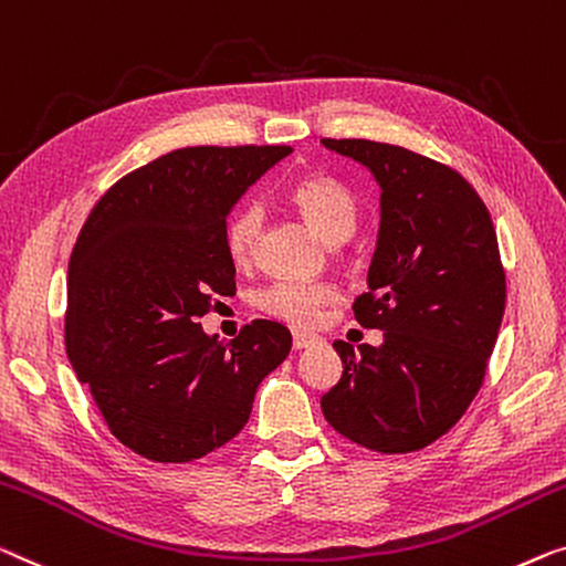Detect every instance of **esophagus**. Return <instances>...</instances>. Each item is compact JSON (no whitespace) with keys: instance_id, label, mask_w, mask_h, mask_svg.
Returning a JSON list of instances; mask_svg holds the SVG:
<instances>
[{"instance_id":"obj_1","label":"esophagus","mask_w":566,"mask_h":566,"mask_svg":"<svg viewBox=\"0 0 566 566\" xmlns=\"http://www.w3.org/2000/svg\"><path fill=\"white\" fill-rule=\"evenodd\" d=\"M312 343H317L315 335H307V333H294V335H292V348H294V350L310 348Z\"/></svg>"}]
</instances>
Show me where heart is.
Instances as JSON below:
<instances>
[{
    "instance_id": "heart-1",
    "label": "heart",
    "mask_w": 566,
    "mask_h": 566,
    "mask_svg": "<svg viewBox=\"0 0 566 566\" xmlns=\"http://www.w3.org/2000/svg\"><path fill=\"white\" fill-rule=\"evenodd\" d=\"M294 208L325 241L340 243L350 239L358 226V202L340 180L325 175L305 177L290 190ZM264 223L259 202H241L226 218L223 239L226 251L235 264H247L254 256L256 241ZM256 307L266 315L294 327H310L323 307L335 302V286L327 282L280 280L256 292Z\"/></svg>"
}]
</instances>
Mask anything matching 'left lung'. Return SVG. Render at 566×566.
<instances>
[{"label":"left lung","instance_id":"left-lung-1","mask_svg":"<svg viewBox=\"0 0 566 566\" xmlns=\"http://www.w3.org/2000/svg\"><path fill=\"white\" fill-rule=\"evenodd\" d=\"M381 185L368 292L353 315L384 345L337 340L343 376L323 396L337 434L366 450H424L458 424L485 381L505 310L493 218L450 165L368 139H323Z\"/></svg>","mask_w":566,"mask_h":566}]
</instances>
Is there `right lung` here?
<instances>
[{"label":"right lung","mask_w":566,"mask_h":566,"mask_svg":"<svg viewBox=\"0 0 566 566\" xmlns=\"http://www.w3.org/2000/svg\"><path fill=\"white\" fill-rule=\"evenodd\" d=\"M292 147H182L116 180L67 264L65 348L108 432L151 462H192L247 427L256 386L292 348L272 319L229 345L200 331L235 294L226 216Z\"/></svg>","instance_id":"right-lung-1"}]
</instances>
